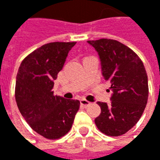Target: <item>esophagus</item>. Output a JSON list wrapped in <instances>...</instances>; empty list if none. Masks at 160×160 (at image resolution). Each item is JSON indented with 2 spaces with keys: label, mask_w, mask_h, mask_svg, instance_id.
<instances>
[{
  "label": "esophagus",
  "mask_w": 160,
  "mask_h": 160,
  "mask_svg": "<svg viewBox=\"0 0 160 160\" xmlns=\"http://www.w3.org/2000/svg\"><path fill=\"white\" fill-rule=\"evenodd\" d=\"M80 103H81V105L83 106V107H88V106H90L91 105V102H89L88 101H86V100H84V99H83V100H81L80 101Z\"/></svg>",
  "instance_id": "1"
}]
</instances>
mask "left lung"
I'll return each mask as SVG.
<instances>
[{"mask_svg": "<svg viewBox=\"0 0 160 160\" xmlns=\"http://www.w3.org/2000/svg\"><path fill=\"white\" fill-rule=\"evenodd\" d=\"M97 51L102 75L111 83V105L98 102L102 112L95 118L97 128L108 136L125 134L137 124L149 96L148 77L139 56L125 44L112 39L87 41Z\"/></svg>", "mask_w": 160, "mask_h": 160, "instance_id": "left-lung-1", "label": "left lung"}]
</instances>
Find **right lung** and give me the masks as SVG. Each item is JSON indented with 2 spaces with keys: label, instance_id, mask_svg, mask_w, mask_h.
Instances as JSON below:
<instances>
[{
  "label": "right lung",
  "instance_id": "add662e5",
  "mask_svg": "<svg viewBox=\"0 0 160 160\" xmlns=\"http://www.w3.org/2000/svg\"><path fill=\"white\" fill-rule=\"evenodd\" d=\"M76 42H54L34 50L23 59L16 79L18 108L30 127L49 140L69 132L80 107L77 100L55 96L54 80Z\"/></svg>",
  "mask_w": 160,
  "mask_h": 160
}]
</instances>
